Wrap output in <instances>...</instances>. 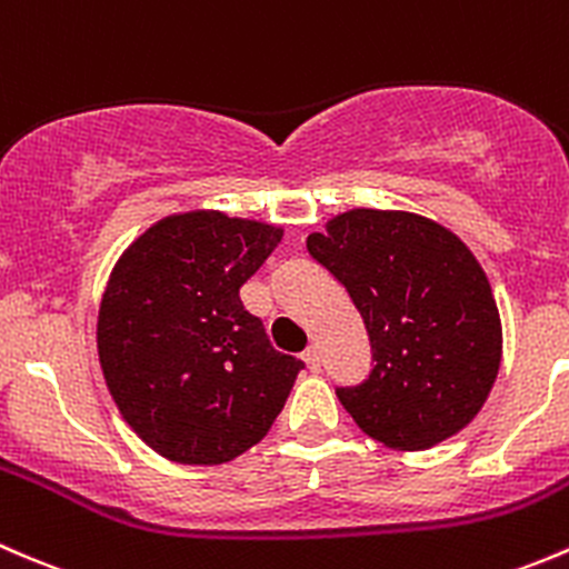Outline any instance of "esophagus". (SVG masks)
<instances>
[{
  "instance_id": "esophagus-1",
  "label": "esophagus",
  "mask_w": 569,
  "mask_h": 569,
  "mask_svg": "<svg viewBox=\"0 0 569 569\" xmlns=\"http://www.w3.org/2000/svg\"><path fill=\"white\" fill-rule=\"evenodd\" d=\"M303 361H307V367L312 372H320V367H323V356H320V350L315 348V345H309V348L303 350Z\"/></svg>"
}]
</instances>
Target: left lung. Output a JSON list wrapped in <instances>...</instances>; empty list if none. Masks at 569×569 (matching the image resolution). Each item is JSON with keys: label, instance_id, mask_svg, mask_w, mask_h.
Returning a JSON list of instances; mask_svg holds the SVG:
<instances>
[{"label": "left lung", "instance_id": "left-lung-1", "mask_svg": "<svg viewBox=\"0 0 569 569\" xmlns=\"http://www.w3.org/2000/svg\"><path fill=\"white\" fill-rule=\"evenodd\" d=\"M307 249L365 318L372 370L337 397L391 449H430L488 400L501 365V320L477 257L447 227L406 210L339 213Z\"/></svg>", "mask_w": 569, "mask_h": 569}]
</instances>
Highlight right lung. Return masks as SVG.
<instances>
[{
  "instance_id": "right-lung-1",
  "label": "right lung",
  "mask_w": 569,
  "mask_h": 569,
  "mask_svg": "<svg viewBox=\"0 0 569 569\" xmlns=\"http://www.w3.org/2000/svg\"><path fill=\"white\" fill-rule=\"evenodd\" d=\"M282 230L219 210L167 216L126 249L98 312V359L161 458L219 466L260 443L303 361L273 350L241 287Z\"/></svg>"
}]
</instances>
